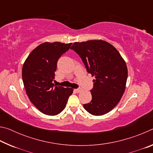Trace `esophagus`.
<instances>
[{"label":"esophagus","mask_w":153,"mask_h":153,"mask_svg":"<svg viewBox=\"0 0 153 153\" xmlns=\"http://www.w3.org/2000/svg\"><path fill=\"white\" fill-rule=\"evenodd\" d=\"M82 88H77V89H76V91L77 92H82Z\"/></svg>","instance_id":"obj_1"}]
</instances>
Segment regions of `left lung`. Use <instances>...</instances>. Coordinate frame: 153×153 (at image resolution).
<instances>
[{"label": "left lung", "instance_id": "left-lung-1", "mask_svg": "<svg viewBox=\"0 0 153 153\" xmlns=\"http://www.w3.org/2000/svg\"><path fill=\"white\" fill-rule=\"evenodd\" d=\"M72 50L79 55L87 71L95 77L90 90L92 100L84 108L93 115H102L116 107L125 91L128 68L113 45L101 40L74 42Z\"/></svg>", "mask_w": 153, "mask_h": 153}]
</instances>
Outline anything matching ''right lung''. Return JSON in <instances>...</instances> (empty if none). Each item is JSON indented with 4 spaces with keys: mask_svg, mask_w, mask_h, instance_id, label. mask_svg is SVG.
I'll use <instances>...</instances> for the list:
<instances>
[{
    "mask_svg": "<svg viewBox=\"0 0 153 153\" xmlns=\"http://www.w3.org/2000/svg\"><path fill=\"white\" fill-rule=\"evenodd\" d=\"M71 43L45 42L31 52L22 68V79L28 98L42 113L56 115L65 107L70 88L55 86L53 83L59 59Z\"/></svg>",
    "mask_w": 153,
    "mask_h": 153,
    "instance_id": "obj_1",
    "label": "right lung"
}]
</instances>
